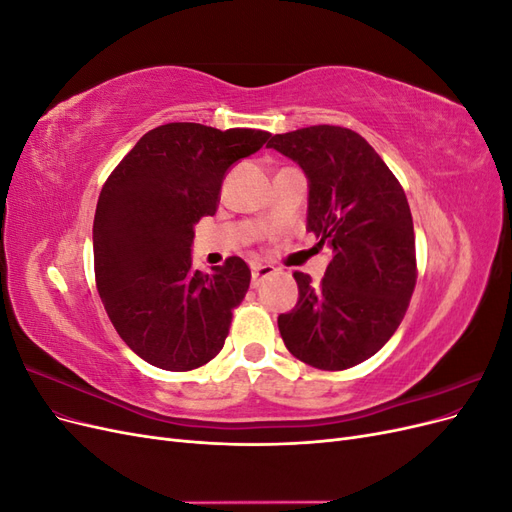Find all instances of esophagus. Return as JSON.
I'll return each instance as SVG.
<instances>
[{
    "mask_svg": "<svg viewBox=\"0 0 512 512\" xmlns=\"http://www.w3.org/2000/svg\"><path fill=\"white\" fill-rule=\"evenodd\" d=\"M275 275V267L271 265H254L252 267V286H258L265 277H271Z\"/></svg>",
    "mask_w": 512,
    "mask_h": 512,
    "instance_id": "34e87169",
    "label": "esophagus"
}]
</instances>
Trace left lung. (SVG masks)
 <instances>
[{
    "label": "left lung",
    "mask_w": 512,
    "mask_h": 512,
    "mask_svg": "<svg viewBox=\"0 0 512 512\" xmlns=\"http://www.w3.org/2000/svg\"><path fill=\"white\" fill-rule=\"evenodd\" d=\"M269 147L309 179L307 230L333 258L320 284L294 271L299 301L277 318L292 356L342 371L374 356L406 316L416 286V243L404 188L361 134L309 126Z\"/></svg>",
    "instance_id": "left-lung-1"
}]
</instances>
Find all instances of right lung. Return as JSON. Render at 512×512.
Segmentation results:
<instances>
[{
    "mask_svg": "<svg viewBox=\"0 0 512 512\" xmlns=\"http://www.w3.org/2000/svg\"><path fill=\"white\" fill-rule=\"evenodd\" d=\"M269 136L166 123L149 130L104 181L94 218L96 286L119 337L143 361L190 371L224 348L252 273L239 256L211 273L196 271L194 224L218 209L226 170Z\"/></svg>",
    "mask_w": 512,
    "mask_h": 512,
    "instance_id": "add662e5",
    "label": "right lung"
}]
</instances>
